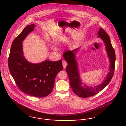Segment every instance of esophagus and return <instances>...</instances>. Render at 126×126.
I'll list each match as a JSON object with an SVG mask.
<instances>
[{
	"label": "esophagus",
	"mask_w": 126,
	"mask_h": 126,
	"mask_svg": "<svg viewBox=\"0 0 126 126\" xmlns=\"http://www.w3.org/2000/svg\"><path fill=\"white\" fill-rule=\"evenodd\" d=\"M67 62L65 61H64V60H63V61H62V65H63L64 68H65V67H66V66L67 65Z\"/></svg>",
	"instance_id": "obj_1"
}]
</instances>
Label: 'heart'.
I'll return each instance as SVG.
<instances>
[{"instance_id": "heart-1", "label": "heart", "mask_w": 126, "mask_h": 126, "mask_svg": "<svg viewBox=\"0 0 126 126\" xmlns=\"http://www.w3.org/2000/svg\"><path fill=\"white\" fill-rule=\"evenodd\" d=\"M53 49L54 50H57V48H56L55 47H53Z\"/></svg>"}]
</instances>
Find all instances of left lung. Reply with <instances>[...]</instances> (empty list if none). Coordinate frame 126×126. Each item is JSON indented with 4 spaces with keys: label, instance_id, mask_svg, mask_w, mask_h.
I'll return each mask as SVG.
<instances>
[{
    "label": "left lung",
    "instance_id": "left-lung-1",
    "mask_svg": "<svg viewBox=\"0 0 126 126\" xmlns=\"http://www.w3.org/2000/svg\"><path fill=\"white\" fill-rule=\"evenodd\" d=\"M97 37L103 40L105 45V48L108 57L109 59L110 72L108 73L105 79L102 84L95 86L94 87L84 85L80 79L79 71V66L76 58V53L79 47L75 49L65 51L63 53V57L68 63L65 70L68 74L70 84L75 94L81 97H88L95 95L101 91L110 82L114 75L115 54L114 50L112 46L109 35L102 28L99 29L97 33Z\"/></svg>",
    "mask_w": 126,
    "mask_h": 126
}]
</instances>
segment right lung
<instances>
[{"label": "right lung", "instance_id": "add662e5", "mask_svg": "<svg viewBox=\"0 0 126 126\" xmlns=\"http://www.w3.org/2000/svg\"><path fill=\"white\" fill-rule=\"evenodd\" d=\"M35 25L25 27L14 40L8 60L10 73L22 92L29 95L43 97L53 89L56 76L63 67L62 60H46L37 64L27 61L23 55L22 42L34 30Z\"/></svg>", "mask_w": 126, "mask_h": 126}]
</instances>
